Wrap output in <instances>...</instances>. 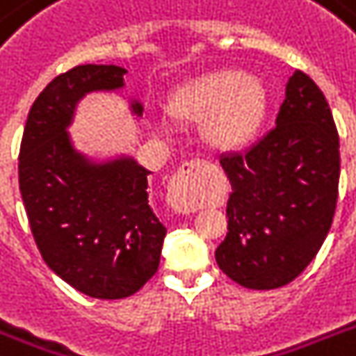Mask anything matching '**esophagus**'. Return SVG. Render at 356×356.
<instances>
[{
	"instance_id": "obj_1",
	"label": "esophagus",
	"mask_w": 356,
	"mask_h": 356,
	"mask_svg": "<svg viewBox=\"0 0 356 356\" xmlns=\"http://www.w3.org/2000/svg\"><path fill=\"white\" fill-rule=\"evenodd\" d=\"M205 166V161L184 162L183 166L179 168V172L173 175L170 188H168V203L173 211L190 212L200 207V175Z\"/></svg>"
}]
</instances>
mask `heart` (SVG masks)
<instances>
[{"instance_id":"obj_1","label":"heart","mask_w":356,"mask_h":356,"mask_svg":"<svg viewBox=\"0 0 356 356\" xmlns=\"http://www.w3.org/2000/svg\"><path fill=\"white\" fill-rule=\"evenodd\" d=\"M270 94L257 75L211 70L184 81L168 99V113L181 122H201L203 138L218 151H234L259 133Z\"/></svg>"}]
</instances>
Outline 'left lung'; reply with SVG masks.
Instances as JSON below:
<instances>
[{"label": "left lung", "instance_id": "left-lung-1", "mask_svg": "<svg viewBox=\"0 0 356 356\" xmlns=\"http://www.w3.org/2000/svg\"><path fill=\"white\" fill-rule=\"evenodd\" d=\"M340 142L323 92L296 70L275 129L243 155L220 159L233 192L220 270L240 286L273 290L320 251L338 200Z\"/></svg>", "mask_w": 356, "mask_h": 356}]
</instances>
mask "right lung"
Returning a JSON list of instances; mask_svg holds the SVG:
<instances>
[{"label":"right lung","instance_id":"add662e5","mask_svg":"<svg viewBox=\"0 0 356 356\" xmlns=\"http://www.w3.org/2000/svg\"><path fill=\"white\" fill-rule=\"evenodd\" d=\"M127 70L75 66L40 92L27 116L18 179L44 262L96 299H123L155 275L166 227L149 205L145 170L131 155L94 159L75 149L68 127L86 94L122 90ZM131 114L142 103L129 99Z\"/></svg>","mask_w":356,"mask_h":356}]
</instances>
